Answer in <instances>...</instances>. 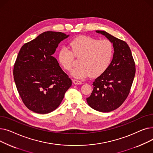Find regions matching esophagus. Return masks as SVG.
<instances>
[{"instance_id": "esophagus-1", "label": "esophagus", "mask_w": 153, "mask_h": 153, "mask_svg": "<svg viewBox=\"0 0 153 153\" xmlns=\"http://www.w3.org/2000/svg\"><path fill=\"white\" fill-rule=\"evenodd\" d=\"M72 82H73V83H74V84H77V85H81V84H82V82L81 81H78V80H76V79L72 80Z\"/></svg>"}]
</instances>
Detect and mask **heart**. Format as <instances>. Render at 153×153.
<instances>
[{
    "label": "heart",
    "mask_w": 153,
    "mask_h": 153,
    "mask_svg": "<svg viewBox=\"0 0 153 153\" xmlns=\"http://www.w3.org/2000/svg\"><path fill=\"white\" fill-rule=\"evenodd\" d=\"M70 46L71 51L65 46H61L57 59L60 65L68 71L73 65L74 56L80 57V66L71 72L72 76L77 79L100 76L108 68L113 58L114 46L108 39L99 40L80 36L72 40Z\"/></svg>",
    "instance_id": "b5f03b06"
}]
</instances>
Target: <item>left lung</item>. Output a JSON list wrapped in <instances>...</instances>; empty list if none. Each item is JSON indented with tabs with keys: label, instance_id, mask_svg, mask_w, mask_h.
<instances>
[{
	"label": "left lung",
	"instance_id": "obj_1",
	"mask_svg": "<svg viewBox=\"0 0 153 153\" xmlns=\"http://www.w3.org/2000/svg\"><path fill=\"white\" fill-rule=\"evenodd\" d=\"M95 31L111 42L114 53L108 68L95 79L92 92L86 100L93 109L109 112L121 105L129 94L135 76V64L126 42L105 31Z\"/></svg>",
	"mask_w": 153,
	"mask_h": 153
}]
</instances>
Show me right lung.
I'll return each mask as SVG.
<instances>
[{"mask_svg":"<svg viewBox=\"0 0 153 153\" xmlns=\"http://www.w3.org/2000/svg\"><path fill=\"white\" fill-rule=\"evenodd\" d=\"M69 36L45 31L23 45L13 68V78L20 97L30 110L46 114L57 108L72 81L53 54L59 43Z\"/></svg>","mask_w":153,"mask_h":153,"instance_id":"obj_1","label":"right lung"}]
</instances>
